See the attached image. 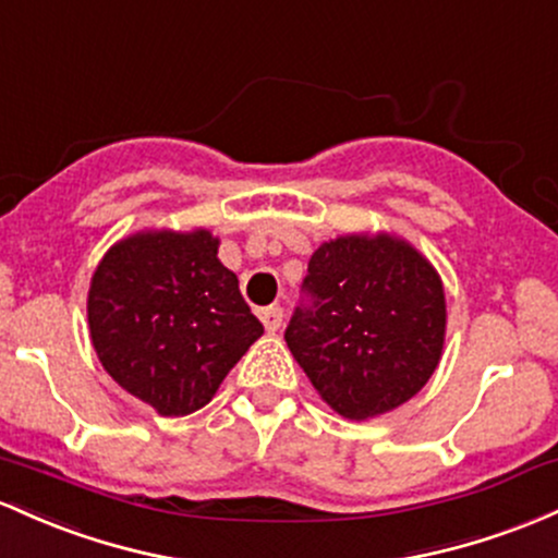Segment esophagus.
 <instances>
[{"label": "esophagus", "instance_id": "34e87169", "mask_svg": "<svg viewBox=\"0 0 558 558\" xmlns=\"http://www.w3.org/2000/svg\"><path fill=\"white\" fill-rule=\"evenodd\" d=\"M263 327L266 331H277L281 327V322H284V311L279 308V305H268V308H260L258 311Z\"/></svg>", "mask_w": 558, "mask_h": 558}]
</instances>
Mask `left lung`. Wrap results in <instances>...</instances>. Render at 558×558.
I'll return each instance as SVG.
<instances>
[{"label": "left lung", "mask_w": 558, "mask_h": 558, "mask_svg": "<svg viewBox=\"0 0 558 558\" xmlns=\"http://www.w3.org/2000/svg\"><path fill=\"white\" fill-rule=\"evenodd\" d=\"M300 290L284 340L337 414H385L427 385L442 353L446 295L414 247L340 236L313 253Z\"/></svg>", "instance_id": "1"}]
</instances>
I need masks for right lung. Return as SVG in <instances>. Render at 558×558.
<instances>
[{"label": "right lung", "instance_id": "add662e5", "mask_svg": "<svg viewBox=\"0 0 558 558\" xmlns=\"http://www.w3.org/2000/svg\"><path fill=\"white\" fill-rule=\"evenodd\" d=\"M89 329L105 372L162 416L203 409L263 335L210 231L118 242L94 271Z\"/></svg>", "mask_w": 558, "mask_h": 558}]
</instances>
